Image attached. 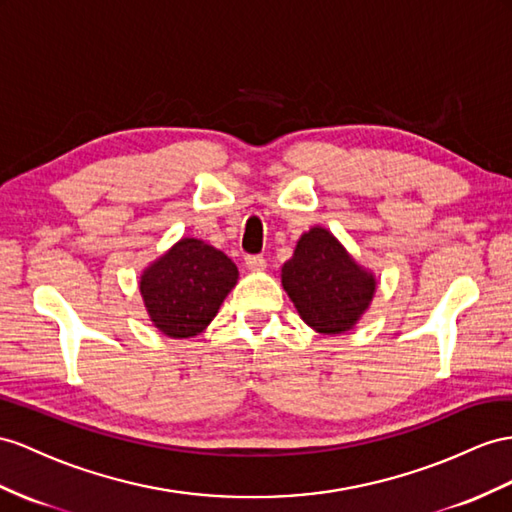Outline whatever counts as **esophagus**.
<instances>
[{"mask_svg":"<svg viewBox=\"0 0 512 512\" xmlns=\"http://www.w3.org/2000/svg\"><path fill=\"white\" fill-rule=\"evenodd\" d=\"M244 261H246V268H248V270H253V272L266 270V259L261 257V255H246Z\"/></svg>","mask_w":512,"mask_h":512,"instance_id":"34e87169","label":"esophagus"}]
</instances>
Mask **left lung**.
<instances>
[{
    "instance_id": "left-lung-1",
    "label": "left lung",
    "mask_w": 512,
    "mask_h": 512,
    "mask_svg": "<svg viewBox=\"0 0 512 512\" xmlns=\"http://www.w3.org/2000/svg\"><path fill=\"white\" fill-rule=\"evenodd\" d=\"M281 283L300 318L324 335L350 331L376 292L374 274L322 227L300 235L292 259L281 268Z\"/></svg>"
}]
</instances>
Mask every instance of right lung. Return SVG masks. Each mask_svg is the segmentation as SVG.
<instances>
[{
	"label": "right lung",
	"instance_id": "1",
	"mask_svg": "<svg viewBox=\"0 0 512 512\" xmlns=\"http://www.w3.org/2000/svg\"><path fill=\"white\" fill-rule=\"evenodd\" d=\"M238 283L233 261L196 238H181L142 272L140 294L151 322L168 337H194L216 318Z\"/></svg>",
	"mask_w": 512,
	"mask_h": 512
}]
</instances>
